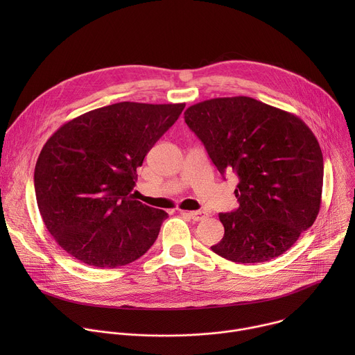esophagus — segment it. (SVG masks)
Returning a JSON list of instances; mask_svg holds the SVG:
<instances>
[{"label": "esophagus", "mask_w": 355, "mask_h": 355, "mask_svg": "<svg viewBox=\"0 0 355 355\" xmlns=\"http://www.w3.org/2000/svg\"><path fill=\"white\" fill-rule=\"evenodd\" d=\"M181 214L182 215H187V216H189L191 219H193V220H204L205 218H207V214L205 212H202V211H191V212H187V211H181Z\"/></svg>", "instance_id": "esophagus-1"}]
</instances>
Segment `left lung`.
<instances>
[{
	"label": "left lung",
	"mask_w": 355,
	"mask_h": 355,
	"mask_svg": "<svg viewBox=\"0 0 355 355\" xmlns=\"http://www.w3.org/2000/svg\"><path fill=\"white\" fill-rule=\"evenodd\" d=\"M184 119L219 173L239 177L240 205L219 215L225 236L212 251L241 264L284 254L320 211L323 155L313 132L296 115L250 96L202 101Z\"/></svg>",
	"instance_id": "8db88e82"
}]
</instances>
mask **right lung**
I'll use <instances>...</instances> for the list:
<instances>
[{"instance_id": "obj_1", "label": "right lung", "mask_w": 355, "mask_h": 355, "mask_svg": "<svg viewBox=\"0 0 355 355\" xmlns=\"http://www.w3.org/2000/svg\"><path fill=\"white\" fill-rule=\"evenodd\" d=\"M184 107L112 104L66 122L44 143L35 167L37 208L71 257L115 268L153 245L167 212L136 200V168Z\"/></svg>"}]
</instances>
